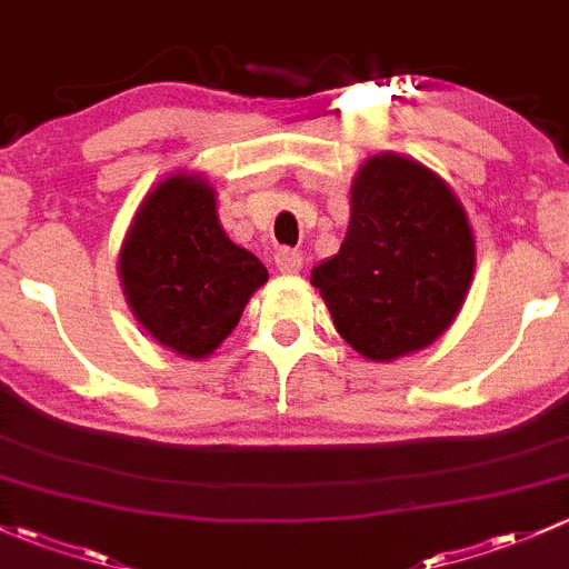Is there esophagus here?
Segmentation results:
<instances>
[{
    "label": "esophagus",
    "instance_id": "obj_1",
    "mask_svg": "<svg viewBox=\"0 0 569 569\" xmlns=\"http://www.w3.org/2000/svg\"><path fill=\"white\" fill-rule=\"evenodd\" d=\"M273 262H277V268L282 273H298L301 271V266H303V257H301V251H296V249H277V254H273Z\"/></svg>",
    "mask_w": 569,
    "mask_h": 569
}]
</instances>
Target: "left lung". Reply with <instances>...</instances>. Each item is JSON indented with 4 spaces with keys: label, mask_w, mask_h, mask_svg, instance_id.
Masks as SVG:
<instances>
[{
    "label": "left lung",
    "mask_w": 569,
    "mask_h": 569,
    "mask_svg": "<svg viewBox=\"0 0 569 569\" xmlns=\"http://www.w3.org/2000/svg\"><path fill=\"white\" fill-rule=\"evenodd\" d=\"M471 277L473 236L458 197L421 163L380 153L356 174L348 236L312 284L356 353L391 361L447 331Z\"/></svg>",
    "instance_id": "obj_1"
}]
</instances>
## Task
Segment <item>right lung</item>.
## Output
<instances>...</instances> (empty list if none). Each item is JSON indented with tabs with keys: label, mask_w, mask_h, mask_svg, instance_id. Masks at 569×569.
<instances>
[{
	"label": "right lung",
	"mask_w": 569,
	"mask_h": 569,
	"mask_svg": "<svg viewBox=\"0 0 569 569\" xmlns=\"http://www.w3.org/2000/svg\"><path fill=\"white\" fill-rule=\"evenodd\" d=\"M120 279L150 337L204 359L230 337L268 271L224 236L213 189L172 174L137 210L120 251Z\"/></svg>",
	"instance_id": "right-lung-1"
}]
</instances>
